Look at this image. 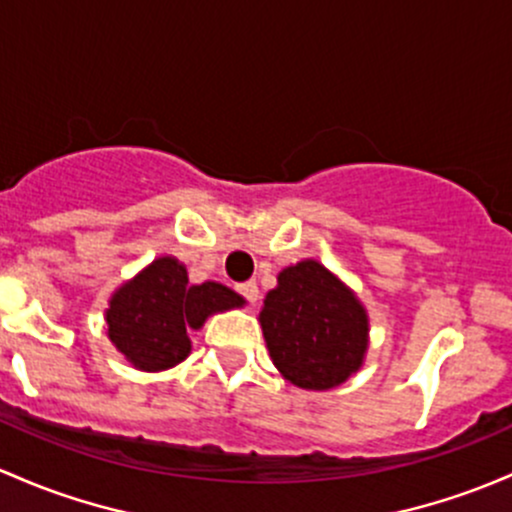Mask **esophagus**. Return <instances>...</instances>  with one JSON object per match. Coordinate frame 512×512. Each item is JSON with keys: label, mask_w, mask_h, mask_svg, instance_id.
Returning a JSON list of instances; mask_svg holds the SVG:
<instances>
[{"label": "esophagus", "mask_w": 512, "mask_h": 512, "mask_svg": "<svg viewBox=\"0 0 512 512\" xmlns=\"http://www.w3.org/2000/svg\"><path fill=\"white\" fill-rule=\"evenodd\" d=\"M238 292H240V297L245 299L250 306H257V301H260V289H257L255 282L238 284Z\"/></svg>", "instance_id": "obj_1"}]
</instances>
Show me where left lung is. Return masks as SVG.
<instances>
[{
	"label": "left lung",
	"instance_id": "1",
	"mask_svg": "<svg viewBox=\"0 0 512 512\" xmlns=\"http://www.w3.org/2000/svg\"><path fill=\"white\" fill-rule=\"evenodd\" d=\"M260 324L272 363L304 390L341 385L360 368L368 348L365 309L351 289L314 260L279 274Z\"/></svg>",
	"mask_w": 512,
	"mask_h": 512
}]
</instances>
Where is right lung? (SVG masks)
<instances>
[{"label":"right lung","mask_w":512,"mask_h":512,"mask_svg":"<svg viewBox=\"0 0 512 512\" xmlns=\"http://www.w3.org/2000/svg\"><path fill=\"white\" fill-rule=\"evenodd\" d=\"M242 306V297L218 282L188 284L186 267L159 257L115 292L107 309V336L139 370H166L186 358V326L201 328L215 311Z\"/></svg>","instance_id":"add662e5"}]
</instances>
